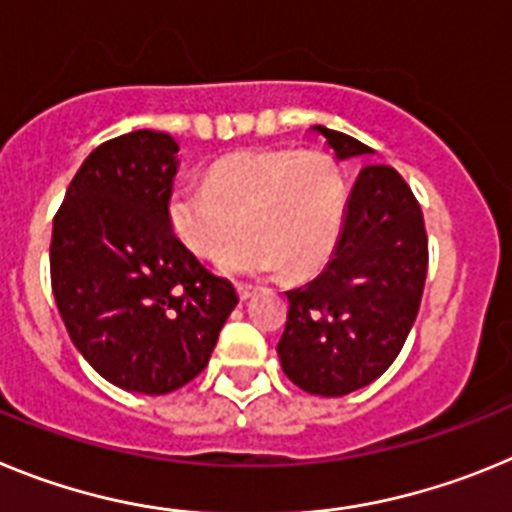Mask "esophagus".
Returning a JSON list of instances; mask_svg holds the SVG:
<instances>
[{
  "label": "esophagus",
  "instance_id": "1",
  "mask_svg": "<svg viewBox=\"0 0 512 512\" xmlns=\"http://www.w3.org/2000/svg\"><path fill=\"white\" fill-rule=\"evenodd\" d=\"M235 289H238V297H241V302H246L248 297L253 295L251 284H238V287H235Z\"/></svg>",
  "mask_w": 512,
  "mask_h": 512
}]
</instances>
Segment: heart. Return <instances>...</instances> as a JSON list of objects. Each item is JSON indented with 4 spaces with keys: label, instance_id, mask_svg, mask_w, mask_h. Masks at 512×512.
Segmentation results:
<instances>
[{
    "label": "heart",
    "instance_id": "1",
    "mask_svg": "<svg viewBox=\"0 0 512 512\" xmlns=\"http://www.w3.org/2000/svg\"><path fill=\"white\" fill-rule=\"evenodd\" d=\"M223 259L228 274L289 277L318 271L336 251L346 223V182L323 151H238L207 169L205 187L179 184L169 197V225L194 259Z\"/></svg>",
    "mask_w": 512,
    "mask_h": 512
}]
</instances>
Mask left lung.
Wrapping results in <instances>:
<instances>
[{
    "mask_svg": "<svg viewBox=\"0 0 512 512\" xmlns=\"http://www.w3.org/2000/svg\"><path fill=\"white\" fill-rule=\"evenodd\" d=\"M338 161L372 148L312 125ZM428 271L423 212L392 166L366 164L348 194L336 251L318 277L289 289L277 346L282 369L310 395L341 397L390 369L418 315Z\"/></svg>",
    "mask_w": 512,
    "mask_h": 512,
    "instance_id": "1",
    "label": "left lung"
}]
</instances>
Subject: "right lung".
Wrapping results in <instances>:
<instances>
[{"label":"right lung","instance_id":"1","mask_svg":"<svg viewBox=\"0 0 512 512\" xmlns=\"http://www.w3.org/2000/svg\"><path fill=\"white\" fill-rule=\"evenodd\" d=\"M179 143L133 130L94 148L53 220L51 284L79 354L110 384L166 395L210 361L238 305L169 225Z\"/></svg>","mask_w":512,"mask_h":512}]
</instances>
